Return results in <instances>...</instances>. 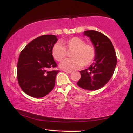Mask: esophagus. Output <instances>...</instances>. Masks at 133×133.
<instances>
[{"mask_svg":"<svg viewBox=\"0 0 133 133\" xmlns=\"http://www.w3.org/2000/svg\"><path fill=\"white\" fill-rule=\"evenodd\" d=\"M65 72H66V73H69V74L71 73L72 72L71 71H68V70H65Z\"/></svg>","mask_w":133,"mask_h":133,"instance_id":"34e87169","label":"esophagus"}]
</instances>
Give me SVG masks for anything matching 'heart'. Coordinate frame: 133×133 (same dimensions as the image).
Instances as JSON below:
<instances>
[{"instance_id": "heart-1", "label": "heart", "mask_w": 133, "mask_h": 133, "mask_svg": "<svg viewBox=\"0 0 133 133\" xmlns=\"http://www.w3.org/2000/svg\"><path fill=\"white\" fill-rule=\"evenodd\" d=\"M72 58L61 63V67L65 70H72L87 66L93 62L96 56V48L92 44L86 43L84 40L74 37L65 41L63 45L56 43L52 48V55L58 62H62L66 57L68 51L71 52Z\"/></svg>"}]
</instances>
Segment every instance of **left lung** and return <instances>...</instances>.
<instances>
[{
  "mask_svg": "<svg viewBox=\"0 0 133 133\" xmlns=\"http://www.w3.org/2000/svg\"><path fill=\"white\" fill-rule=\"evenodd\" d=\"M90 38L96 51L93 63L88 68L80 71L81 77L77 85L87 90H97L104 87L111 78L117 63V57L111 41L97 31H84Z\"/></svg>",
  "mask_w": 133,
  "mask_h": 133,
  "instance_id": "obj_1",
  "label": "left lung"
}]
</instances>
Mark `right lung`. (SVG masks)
<instances>
[{
    "label": "right lung",
    "instance_id": "add662e5",
    "mask_svg": "<svg viewBox=\"0 0 133 133\" xmlns=\"http://www.w3.org/2000/svg\"><path fill=\"white\" fill-rule=\"evenodd\" d=\"M52 34L43 35L30 42L20 54L17 77L23 91L28 96L39 98L52 91L59 70L52 55V48L57 41Z\"/></svg>",
    "mask_w": 133,
    "mask_h": 133
}]
</instances>
